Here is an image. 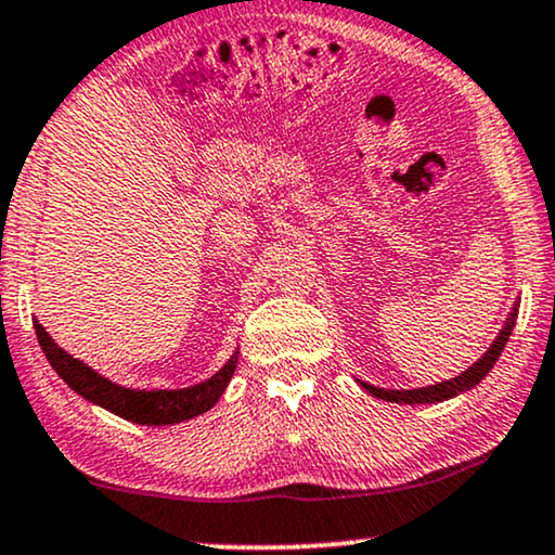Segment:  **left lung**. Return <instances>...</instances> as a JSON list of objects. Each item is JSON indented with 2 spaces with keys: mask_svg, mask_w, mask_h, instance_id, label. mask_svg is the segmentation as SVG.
Segmentation results:
<instances>
[{
  "mask_svg": "<svg viewBox=\"0 0 555 555\" xmlns=\"http://www.w3.org/2000/svg\"><path fill=\"white\" fill-rule=\"evenodd\" d=\"M518 307L520 305L515 301L513 312L507 314L505 327H502L500 335L492 339V345L487 347V352L477 360L475 365H469L467 371L456 375V378L434 383V386H426V388H409V390L378 388V386H371V383H365V380H358V383L375 398H383V401H390V403H409V405H413V403H441V401H449V398H454L460 393H467V390L475 388L477 383H482L485 375L492 371L494 363H498V358L502 354V350H505L509 335H513L515 317H518Z\"/></svg>",
  "mask_w": 555,
  "mask_h": 555,
  "instance_id": "8db88e82",
  "label": "left lung"
}]
</instances>
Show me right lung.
I'll list each match as a JSON object with an SVG mask.
<instances>
[{
    "instance_id": "right-lung-1",
    "label": "right lung",
    "mask_w": 555,
    "mask_h": 555,
    "mask_svg": "<svg viewBox=\"0 0 555 555\" xmlns=\"http://www.w3.org/2000/svg\"><path fill=\"white\" fill-rule=\"evenodd\" d=\"M35 332L48 363L53 365V371L61 375L65 383H68V388L76 390L78 396H83L86 401L144 426L182 424V421L195 418L201 416V413L210 411L212 405L218 403V398L223 396V390L228 388V383H231L235 373V365H238V350H235L231 354V360H228L216 375L197 383V386L177 390H139L118 386V383L95 373L93 367H88L83 360L73 358L70 352H65L63 347L48 335L46 327L37 320Z\"/></svg>"
}]
</instances>
